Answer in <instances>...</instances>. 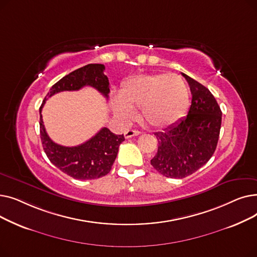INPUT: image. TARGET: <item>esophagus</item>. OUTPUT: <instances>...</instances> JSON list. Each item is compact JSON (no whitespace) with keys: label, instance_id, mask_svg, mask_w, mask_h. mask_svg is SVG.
<instances>
[{"label":"esophagus","instance_id":"1","mask_svg":"<svg viewBox=\"0 0 257 257\" xmlns=\"http://www.w3.org/2000/svg\"><path fill=\"white\" fill-rule=\"evenodd\" d=\"M141 134V131L139 130H134V129H128L126 132H125V138L126 139H130L132 137H137V136H140Z\"/></svg>","mask_w":257,"mask_h":257}]
</instances>
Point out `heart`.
<instances>
[{
    "mask_svg": "<svg viewBox=\"0 0 257 257\" xmlns=\"http://www.w3.org/2000/svg\"><path fill=\"white\" fill-rule=\"evenodd\" d=\"M190 105V91L177 75L147 74L128 79L112 101L113 111L120 117L132 115L141 107L142 117L155 128H165L179 120Z\"/></svg>",
    "mask_w": 257,
    "mask_h": 257,
    "instance_id": "b5f03b06",
    "label": "heart"
}]
</instances>
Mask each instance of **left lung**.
<instances>
[{
  "instance_id": "left-lung-1",
  "label": "left lung",
  "mask_w": 257,
  "mask_h": 257,
  "mask_svg": "<svg viewBox=\"0 0 257 257\" xmlns=\"http://www.w3.org/2000/svg\"><path fill=\"white\" fill-rule=\"evenodd\" d=\"M186 79L192 92L187 115L161 132H155L158 149L151 165L168 178H184L203 167L219 141L222 111L212 93L198 81Z\"/></svg>"
}]
</instances>
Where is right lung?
Returning a JSON list of instances; mask_svg holds the SVG:
<instances>
[{
    "mask_svg": "<svg viewBox=\"0 0 257 257\" xmlns=\"http://www.w3.org/2000/svg\"><path fill=\"white\" fill-rule=\"evenodd\" d=\"M104 64L90 63L64 76L51 87L39 108L40 139L45 153L54 166L75 179H97L109 173L116 158L118 147L125 141L124 134L116 136L104 127L96 136L79 146H60L49 138L43 121L42 110L46 100L53 94L64 90H79L83 86L96 88L105 98H108L110 91L109 81L104 75Z\"/></svg>",
    "mask_w": 257,
    "mask_h": 257,
    "instance_id": "add662e5",
    "label": "right lung"
}]
</instances>
